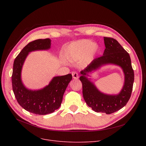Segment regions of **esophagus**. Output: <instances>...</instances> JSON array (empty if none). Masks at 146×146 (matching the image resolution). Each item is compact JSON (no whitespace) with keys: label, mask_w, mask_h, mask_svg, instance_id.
Segmentation results:
<instances>
[{"label":"esophagus","mask_w":146,"mask_h":146,"mask_svg":"<svg viewBox=\"0 0 146 146\" xmlns=\"http://www.w3.org/2000/svg\"><path fill=\"white\" fill-rule=\"evenodd\" d=\"M72 75L73 76V78L74 79H77L79 78L78 73L76 72H72Z\"/></svg>","instance_id":"esophagus-1"}]
</instances>
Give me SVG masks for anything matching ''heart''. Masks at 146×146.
<instances>
[{"mask_svg":"<svg viewBox=\"0 0 146 146\" xmlns=\"http://www.w3.org/2000/svg\"><path fill=\"white\" fill-rule=\"evenodd\" d=\"M97 44L89 40H82L74 42L66 47L62 53L63 58L68 62L80 60V64L86 65L94 58L98 51Z\"/></svg>","mask_w":146,"mask_h":146,"instance_id":"1","label":"heart"}]
</instances>
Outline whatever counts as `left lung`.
Segmentation results:
<instances>
[{"label":"left lung","instance_id":"1","mask_svg":"<svg viewBox=\"0 0 146 146\" xmlns=\"http://www.w3.org/2000/svg\"><path fill=\"white\" fill-rule=\"evenodd\" d=\"M106 48L102 56L95 58L82 70L80 80L82 83L83 98L86 104L96 112L110 114L119 111L127 104L131 97L134 80V73L129 54L120 44L113 38L104 37ZM106 64L119 65L125 74V85L121 92L117 96L101 93L85 76Z\"/></svg>","mask_w":146,"mask_h":146}]
</instances>
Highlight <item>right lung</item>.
<instances>
[{
	"instance_id": "add662e5",
	"label": "right lung",
	"mask_w": 146,
	"mask_h": 146,
	"mask_svg": "<svg viewBox=\"0 0 146 146\" xmlns=\"http://www.w3.org/2000/svg\"><path fill=\"white\" fill-rule=\"evenodd\" d=\"M49 38L38 39L28 43L15 58L12 75V89L18 104L26 111L38 115H46L58 109L63 100L64 92L72 75L54 77L49 85L39 90L27 89L22 84L21 73L22 65L29 52L48 50L50 48Z\"/></svg>"
}]
</instances>
